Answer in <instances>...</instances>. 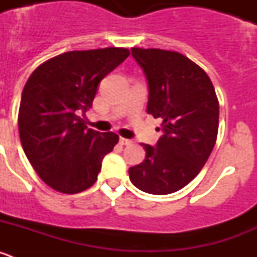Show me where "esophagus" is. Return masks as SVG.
<instances>
[{
  "mask_svg": "<svg viewBox=\"0 0 257 257\" xmlns=\"http://www.w3.org/2000/svg\"><path fill=\"white\" fill-rule=\"evenodd\" d=\"M119 143H121V145H131V144H133V142H131L130 139H123V138H121V139H119Z\"/></svg>",
  "mask_w": 257,
  "mask_h": 257,
  "instance_id": "1",
  "label": "esophagus"
}]
</instances>
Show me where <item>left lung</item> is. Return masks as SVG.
Wrapping results in <instances>:
<instances>
[{
    "instance_id": "left-lung-1",
    "label": "left lung",
    "mask_w": 257,
    "mask_h": 257,
    "mask_svg": "<svg viewBox=\"0 0 257 257\" xmlns=\"http://www.w3.org/2000/svg\"><path fill=\"white\" fill-rule=\"evenodd\" d=\"M148 83L147 112L161 118L156 147L142 144L145 160L128 169L131 183L149 194L178 192L207 162L217 138L219 101L210 77L179 52L131 49Z\"/></svg>"
}]
</instances>
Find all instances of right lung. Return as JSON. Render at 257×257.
<instances>
[{
	"mask_svg": "<svg viewBox=\"0 0 257 257\" xmlns=\"http://www.w3.org/2000/svg\"><path fill=\"white\" fill-rule=\"evenodd\" d=\"M130 55L127 49L69 51L31 74L20 100L23 149L45 183L65 194L94 185L101 161L118 143L114 133L87 128L83 118L101 79Z\"/></svg>",
	"mask_w": 257,
	"mask_h": 257,
	"instance_id": "1",
	"label": "right lung"
}]
</instances>
